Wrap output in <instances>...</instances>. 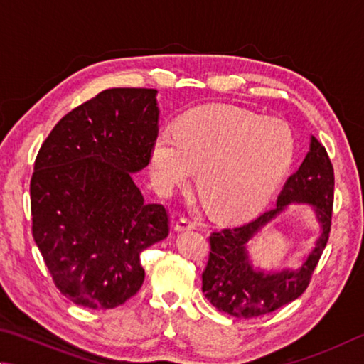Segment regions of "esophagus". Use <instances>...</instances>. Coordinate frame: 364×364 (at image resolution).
<instances>
[{"label":"esophagus","mask_w":364,"mask_h":364,"mask_svg":"<svg viewBox=\"0 0 364 364\" xmlns=\"http://www.w3.org/2000/svg\"><path fill=\"white\" fill-rule=\"evenodd\" d=\"M195 228H196V222L188 218L178 219L176 224V232H188V230H195Z\"/></svg>","instance_id":"1"}]
</instances>
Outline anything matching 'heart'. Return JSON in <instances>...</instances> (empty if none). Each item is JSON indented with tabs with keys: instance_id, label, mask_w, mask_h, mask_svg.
<instances>
[{
	"instance_id": "1",
	"label": "heart",
	"mask_w": 364,
	"mask_h": 364,
	"mask_svg": "<svg viewBox=\"0 0 364 364\" xmlns=\"http://www.w3.org/2000/svg\"><path fill=\"white\" fill-rule=\"evenodd\" d=\"M294 156V134L283 119L237 107H206L159 132L150 155L151 182L168 196L196 172L211 211L240 219L267 205Z\"/></svg>"
}]
</instances>
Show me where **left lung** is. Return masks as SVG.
<instances>
[{"label":"left lung","mask_w":364,"mask_h":364,"mask_svg":"<svg viewBox=\"0 0 364 364\" xmlns=\"http://www.w3.org/2000/svg\"><path fill=\"white\" fill-rule=\"evenodd\" d=\"M291 202L314 206L322 233L306 262L297 271L264 274L254 271L245 245ZM334 203V169L328 151L311 136L310 151L278 195L277 206L245 225L224 228L209 237V259L203 272V292L215 309L237 318L272 314L296 301L309 288L311 275L326 247Z\"/></svg>","instance_id":"obj_1"}]
</instances>
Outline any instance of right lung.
Returning a JSON list of instances; mask_svg holds the SVG:
<instances>
[{
  "instance_id": "1",
  "label": "right lung",
  "mask_w": 364,
  "mask_h": 364,
  "mask_svg": "<svg viewBox=\"0 0 364 364\" xmlns=\"http://www.w3.org/2000/svg\"><path fill=\"white\" fill-rule=\"evenodd\" d=\"M156 89L113 87L54 126L30 182L31 233L55 288L87 309H114L140 289V252L169 233L132 174L158 137Z\"/></svg>"
}]
</instances>
